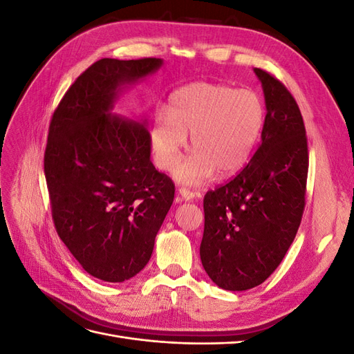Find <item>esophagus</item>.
<instances>
[{
	"instance_id": "obj_1",
	"label": "esophagus",
	"mask_w": 354,
	"mask_h": 354,
	"mask_svg": "<svg viewBox=\"0 0 354 354\" xmlns=\"http://www.w3.org/2000/svg\"><path fill=\"white\" fill-rule=\"evenodd\" d=\"M178 195H180V198L183 199V201H192L195 196H198V194H194V192L186 189V187H180L178 189Z\"/></svg>"
}]
</instances>
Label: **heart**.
<instances>
[{
	"mask_svg": "<svg viewBox=\"0 0 354 354\" xmlns=\"http://www.w3.org/2000/svg\"><path fill=\"white\" fill-rule=\"evenodd\" d=\"M266 111L252 90H233L229 85L192 82L169 95L167 118L159 116L151 130V145L159 169L171 171L186 147L190 152L176 177L198 185L212 176H230L252 155L263 131Z\"/></svg>",
	"mask_w": 354,
	"mask_h": 354,
	"instance_id": "obj_1",
	"label": "heart"
}]
</instances>
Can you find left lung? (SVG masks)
<instances>
[{
	"mask_svg": "<svg viewBox=\"0 0 354 354\" xmlns=\"http://www.w3.org/2000/svg\"><path fill=\"white\" fill-rule=\"evenodd\" d=\"M266 99L261 142L241 173L203 196L201 261L227 291L263 283L291 246L303 218L308 147L292 94L260 68Z\"/></svg>",
	"mask_w": 354,
	"mask_h": 354,
	"instance_id": "8db88e82",
	"label": "left lung"
}]
</instances>
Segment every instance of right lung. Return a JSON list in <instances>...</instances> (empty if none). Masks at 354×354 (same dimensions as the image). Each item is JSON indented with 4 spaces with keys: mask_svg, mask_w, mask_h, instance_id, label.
<instances>
[{
    "mask_svg": "<svg viewBox=\"0 0 354 354\" xmlns=\"http://www.w3.org/2000/svg\"><path fill=\"white\" fill-rule=\"evenodd\" d=\"M162 60L100 59L75 80L51 116L44 153L59 238L91 276L124 282L151 259L174 183L151 160L143 124L111 113L116 93Z\"/></svg>",
    "mask_w": 354,
    "mask_h": 354,
    "instance_id": "right-lung-1",
    "label": "right lung"
}]
</instances>
